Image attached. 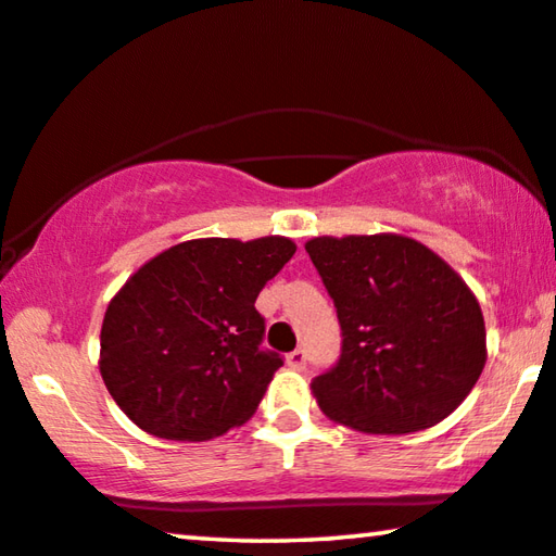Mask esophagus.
Returning <instances> with one entry per match:
<instances>
[{"instance_id":"34e87169","label":"esophagus","mask_w":556,"mask_h":556,"mask_svg":"<svg viewBox=\"0 0 556 556\" xmlns=\"http://www.w3.org/2000/svg\"><path fill=\"white\" fill-rule=\"evenodd\" d=\"M287 366L294 368V371H302V368L306 366V354L302 349L292 351V354H287Z\"/></svg>"}]
</instances>
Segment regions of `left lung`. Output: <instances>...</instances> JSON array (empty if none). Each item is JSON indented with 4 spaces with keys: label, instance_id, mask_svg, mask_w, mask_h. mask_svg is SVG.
I'll list each match as a JSON object with an SVG mask.
<instances>
[{
    "label": "left lung",
    "instance_id": "8db88e82",
    "mask_svg": "<svg viewBox=\"0 0 556 556\" xmlns=\"http://www.w3.org/2000/svg\"><path fill=\"white\" fill-rule=\"evenodd\" d=\"M337 306L339 364L312 393L333 422L368 435L433 428L475 389L488 361L478 296L440 254L395 232L304 244Z\"/></svg>",
    "mask_w": 556,
    "mask_h": 556
}]
</instances>
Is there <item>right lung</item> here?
<instances>
[{
	"label": "right lung",
	"mask_w": 556,
	"mask_h": 556,
	"mask_svg": "<svg viewBox=\"0 0 556 556\" xmlns=\"http://www.w3.org/2000/svg\"><path fill=\"white\" fill-rule=\"evenodd\" d=\"M296 244L200 237L173 244L128 277L103 316L99 371L146 433L210 440L257 410L281 358L260 351V292Z\"/></svg>",
	"instance_id": "add662e5"
}]
</instances>
